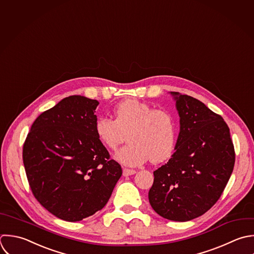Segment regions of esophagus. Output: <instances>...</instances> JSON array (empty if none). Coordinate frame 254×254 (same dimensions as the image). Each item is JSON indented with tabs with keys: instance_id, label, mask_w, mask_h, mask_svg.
Returning a JSON list of instances; mask_svg holds the SVG:
<instances>
[{
	"instance_id": "34e87169",
	"label": "esophagus",
	"mask_w": 254,
	"mask_h": 254,
	"mask_svg": "<svg viewBox=\"0 0 254 254\" xmlns=\"http://www.w3.org/2000/svg\"><path fill=\"white\" fill-rule=\"evenodd\" d=\"M135 174V170H132V169H127V168H124L123 169V175L124 176H130V175H133Z\"/></svg>"
}]
</instances>
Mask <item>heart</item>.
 I'll list each match as a JSON object with an SVG mask.
<instances>
[{"label": "heart", "instance_id": "obj_1", "mask_svg": "<svg viewBox=\"0 0 254 254\" xmlns=\"http://www.w3.org/2000/svg\"><path fill=\"white\" fill-rule=\"evenodd\" d=\"M114 120L101 116L94 126L99 141L108 149H116L125 139L127 143L114 155L120 163L136 167L150 160L157 164L173 153L176 127L172 115L156 110L147 103L129 99L113 110Z\"/></svg>", "mask_w": 254, "mask_h": 254}]
</instances>
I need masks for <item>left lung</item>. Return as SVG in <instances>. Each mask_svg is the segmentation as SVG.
<instances>
[{
	"mask_svg": "<svg viewBox=\"0 0 254 254\" xmlns=\"http://www.w3.org/2000/svg\"><path fill=\"white\" fill-rule=\"evenodd\" d=\"M180 118L175 152L153 172L148 192L162 218L188 222L204 215L220 199L235 166V148L224 119L201 101L170 92Z\"/></svg>",
	"mask_w": 254,
	"mask_h": 254,
	"instance_id": "8db88e82",
	"label": "left lung"
}]
</instances>
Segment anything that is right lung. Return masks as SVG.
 <instances>
[{
    "mask_svg": "<svg viewBox=\"0 0 254 254\" xmlns=\"http://www.w3.org/2000/svg\"><path fill=\"white\" fill-rule=\"evenodd\" d=\"M99 102L69 96L37 117L22 149L35 199L49 213L79 222L102 210L121 178L94 126Z\"/></svg>",
    "mask_w": 254,
    "mask_h": 254,
    "instance_id": "right-lung-1",
    "label": "right lung"
}]
</instances>
